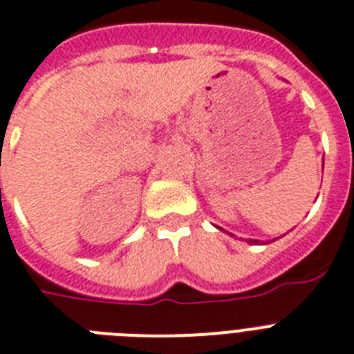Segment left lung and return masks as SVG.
<instances>
[{"label":"left lung","instance_id":"obj_1","mask_svg":"<svg viewBox=\"0 0 354 354\" xmlns=\"http://www.w3.org/2000/svg\"><path fill=\"white\" fill-rule=\"evenodd\" d=\"M218 229H220V227H218ZM223 231V229H222ZM229 234H231V232H229ZM231 236H234V234H231ZM274 240H277V238H274ZM247 243H260V240H252V238H249V240H245ZM263 243V242H261ZM266 243H269V242H266Z\"/></svg>","mask_w":354,"mask_h":354}]
</instances>
